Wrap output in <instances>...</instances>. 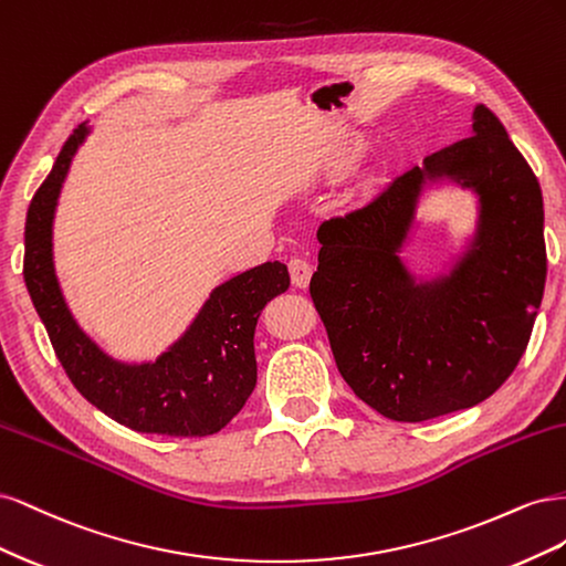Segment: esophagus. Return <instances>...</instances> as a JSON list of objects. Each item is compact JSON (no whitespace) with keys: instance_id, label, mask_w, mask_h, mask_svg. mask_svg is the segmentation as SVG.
<instances>
[{"instance_id":"esophagus-1","label":"esophagus","mask_w":566,"mask_h":566,"mask_svg":"<svg viewBox=\"0 0 566 566\" xmlns=\"http://www.w3.org/2000/svg\"><path fill=\"white\" fill-rule=\"evenodd\" d=\"M287 271H290V281H293L295 287H306L312 281V264L302 260V256H293L287 262Z\"/></svg>"}]
</instances>
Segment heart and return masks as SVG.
Masks as SVG:
<instances>
[{
    "label": "heart",
    "instance_id": "b5f03b06",
    "mask_svg": "<svg viewBox=\"0 0 566 566\" xmlns=\"http://www.w3.org/2000/svg\"><path fill=\"white\" fill-rule=\"evenodd\" d=\"M364 150V142H354V146L347 150V156H345V160L347 163H352V160H356L358 158V153Z\"/></svg>",
    "mask_w": 566,
    "mask_h": 566
}]
</instances>
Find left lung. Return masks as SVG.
<instances>
[{
    "mask_svg": "<svg viewBox=\"0 0 566 566\" xmlns=\"http://www.w3.org/2000/svg\"><path fill=\"white\" fill-rule=\"evenodd\" d=\"M441 178L478 193V231L447 277L416 286L398 252L423 184ZM316 238L310 293L337 370L380 416L422 422L472 408L517 368L547 273L543 196L486 106L472 113V136L323 221Z\"/></svg>",
    "mask_w": 566,
    "mask_h": 566,
    "instance_id": "1",
    "label": "left lung"
}]
</instances>
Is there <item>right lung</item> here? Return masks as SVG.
Returning a JSON list of instances; mask_svg holds the SVG:
<instances>
[{
  "mask_svg": "<svg viewBox=\"0 0 566 566\" xmlns=\"http://www.w3.org/2000/svg\"><path fill=\"white\" fill-rule=\"evenodd\" d=\"M87 134L82 123L67 136L28 208L23 276L30 300L67 378L108 418L146 434H214L245 406L256 385V318L269 300L287 290V266L266 262L214 287L188 331L156 361H115L67 310L51 243L61 186Z\"/></svg>",
  "mask_w": 566,
  "mask_h": 566,
  "instance_id": "right-lung-1",
  "label": "right lung"
}]
</instances>
